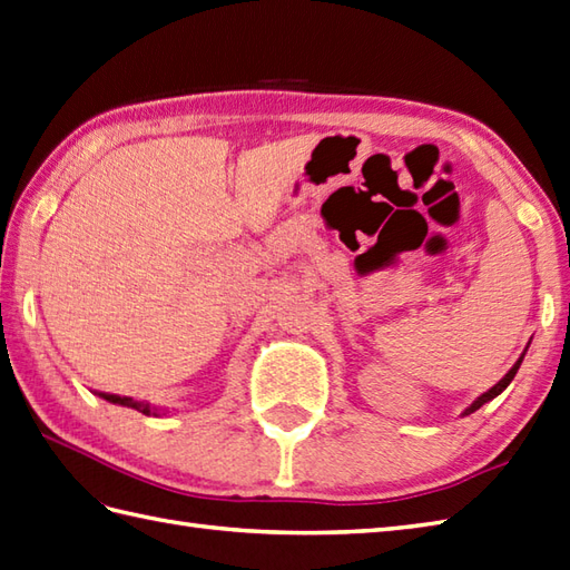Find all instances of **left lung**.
Returning <instances> with one entry per match:
<instances>
[{
  "mask_svg": "<svg viewBox=\"0 0 570 570\" xmlns=\"http://www.w3.org/2000/svg\"><path fill=\"white\" fill-rule=\"evenodd\" d=\"M524 352H527V350H524ZM524 352H522V356H520V360L512 364V368H510V372H508L505 376H502V379H500V381L495 383V386H493V389H488L485 393H481V395H479V399H475V401H473V403H471V405H469V407L464 410V415H471V413H475V410H479L481 405H485L488 401H493V399H495V395H500L502 391H505V389L510 386V381L514 379V374H518V368H520V364H522V360H524Z\"/></svg>",
  "mask_w": 570,
  "mask_h": 570,
  "instance_id": "obj_1",
  "label": "left lung"
}]
</instances>
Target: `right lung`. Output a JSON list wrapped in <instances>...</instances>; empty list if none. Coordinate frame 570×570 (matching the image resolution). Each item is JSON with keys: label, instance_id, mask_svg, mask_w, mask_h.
<instances>
[{"label": "right lung", "instance_id": "add662e5", "mask_svg": "<svg viewBox=\"0 0 570 570\" xmlns=\"http://www.w3.org/2000/svg\"><path fill=\"white\" fill-rule=\"evenodd\" d=\"M99 395H101L104 401H109V403L134 407V410H138V413H142V415H155V407H150L148 403H140V401H134V399H126V395H114V393H99Z\"/></svg>", "mask_w": 570, "mask_h": 570}]
</instances>
